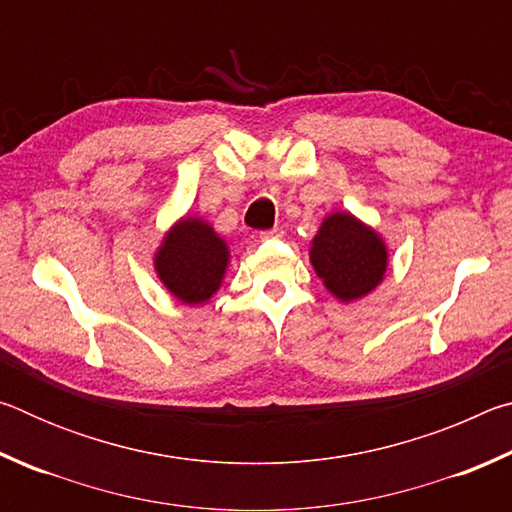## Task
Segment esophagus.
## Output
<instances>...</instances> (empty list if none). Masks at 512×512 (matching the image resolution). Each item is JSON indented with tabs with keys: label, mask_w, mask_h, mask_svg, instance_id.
Wrapping results in <instances>:
<instances>
[{
	"label": "esophagus",
	"mask_w": 512,
	"mask_h": 512,
	"mask_svg": "<svg viewBox=\"0 0 512 512\" xmlns=\"http://www.w3.org/2000/svg\"><path fill=\"white\" fill-rule=\"evenodd\" d=\"M282 237H284L282 228H271V230L259 232V239H282Z\"/></svg>",
	"instance_id": "obj_1"
}]
</instances>
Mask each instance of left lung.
Listing matches in <instances>:
<instances>
[{"instance_id": "8db88e82", "label": "left lung", "mask_w": 512, "mask_h": 512, "mask_svg": "<svg viewBox=\"0 0 512 512\" xmlns=\"http://www.w3.org/2000/svg\"><path fill=\"white\" fill-rule=\"evenodd\" d=\"M327 291L343 302L363 298L384 280L388 253L375 230L348 212L329 214L309 250Z\"/></svg>"}]
</instances>
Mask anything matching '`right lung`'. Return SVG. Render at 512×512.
I'll list each match as a JSON object with an SVG mask.
<instances>
[{
    "instance_id": "1",
    "label": "right lung",
    "mask_w": 512,
    "mask_h": 512,
    "mask_svg": "<svg viewBox=\"0 0 512 512\" xmlns=\"http://www.w3.org/2000/svg\"><path fill=\"white\" fill-rule=\"evenodd\" d=\"M228 259V246L212 225L187 216L164 239L155 271L171 296L185 305H203L221 287Z\"/></svg>"
}]
</instances>
